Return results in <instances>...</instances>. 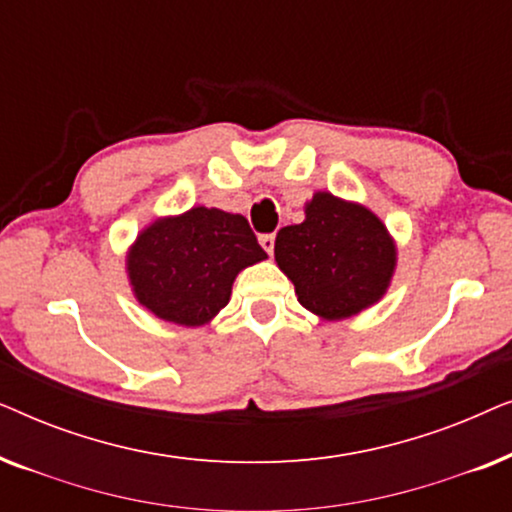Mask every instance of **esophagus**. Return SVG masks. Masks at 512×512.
<instances>
[{
    "mask_svg": "<svg viewBox=\"0 0 512 512\" xmlns=\"http://www.w3.org/2000/svg\"><path fill=\"white\" fill-rule=\"evenodd\" d=\"M258 242H261V247L272 256V251H275V235H261Z\"/></svg>",
    "mask_w": 512,
    "mask_h": 512,
    "instance_id": "esophagus-1",
    "label": "esophagus"
}]
</instances>
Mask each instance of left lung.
I'll use <instances>...</instances> for the list:
<instances>
[{
  "instance_id": "left-lung-1",
  "label": "left lung",
  "mask_w": 512,
  "mask_h": 512,
  "mask_svg": "<svg viewBox=\"0 0 512 512\" xmlns=\"http://www.w3.org/2000/svg\"><path fill=\"white\" fill-rule=\"evenodd\" d=\"M275 261L305 310L340 321L382 300L398 258L380 216L317 191L305 202V221L277 233Z\"/></svg>"
}]
</instances>
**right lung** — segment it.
Returning a JSON list of instances; mask_svg holds the SVG:
<instances>
[{
  "instance_id": "1",
  "label": "right lung",
  "mask_w": 512,
  "mask_h": 512,
  "mask_svg": "<svg viewBox=\"0 0 512 512\" xmlns=\"http://www.w3.org/2000/svg\"><path fill=\"white\" fill-rule=\"evenodd\" d=\"M265 258L242 214L191 207L151 221L128 249L125 270L139 305L195 328L228 305L235 277Z\"/></svg>"
}]
</instances>
